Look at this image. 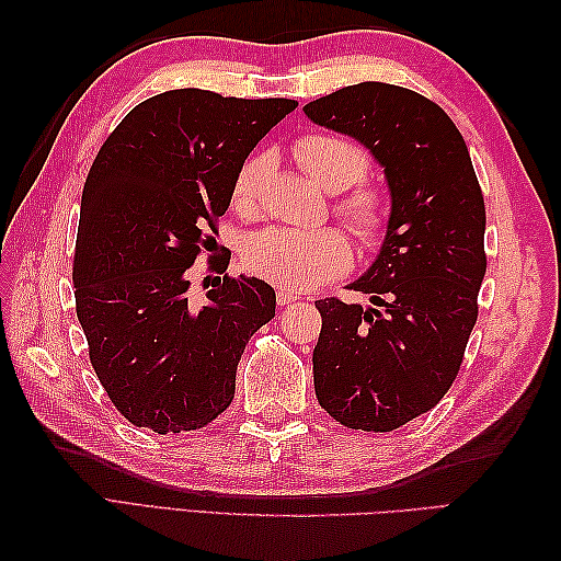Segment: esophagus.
Segmentation results:
<instances>
[{"instance_id": "obj_1", "label": "esophagus", "mask_w": 561, "mask_h": 561, "mask_svg": "<svg viewBox=\"0 0 561 561\" xmlns=\"http://www.w3.org/2000/svg\"><path fill=\"white\" fill-rule=\"evenodd\" d=\"M277 301H279V306H291L296 301H301V296L296 294V291H289V289H279L277 291Z\"/></svg>"}]
</instances>
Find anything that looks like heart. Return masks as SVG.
Listing matches in <instances>:
<instances>
[{"label":"heart","mask_w":561,"mask_h":561,"mask_svg":"<svg viewBox=\"0 0 561 561\" xmlns=\"http://www.w3.org/2000/svg\"><path fill=\"white\" fill-rule=\"evenodd\" d=\"M296 159L304 171L330 193L359 183L368 169V157L354 141L337 135H306L296 141ZM270 153L248 159L233 181V205L243 211L255 207L262 181L270 171ZM340 211L364 241H374L388 221V197L380 190H356L342 199ZM243 265L250 274L274 287L308 291L328 279L340 277L352 265L350 241L337 229H265L248 238Z\"/></svg>","instance_id":"b5f03b06"}]
</instances>
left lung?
<instances>
[{
    "label": "left lung",
    "mask_w": 561,
    "mask_h": 561,
    "mask_svg": "<svg viewBox=\"0 0 561 561\" xmlns=\"http://www.w3.org/2000/svg\"><path fill=\"white\" fill-rule=\"evenodd\" d=\"M383 169L386 238L350 289L371 306L316 301L313 383L332 420L392 432L436 408L456 380L484 279V199L450 117L410 89L364 81L304 105Z\"/></svg>",
    "instance_id": "obj_1"
}]
</instances>
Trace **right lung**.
Returning <instances> with one entry per match:
<instances>
[{
  "label": "right lung",
  "instance_id": "obj_1",
  "mask_svg": "<svg viewBox=\"0 0 561 561\" xmlns=\"http://www.w3.org/2000/svg\"><path fill=\"white\" fill-rule=\"evenodd\" d=\"M296 105L165 91L135 105L93 161L71 270L77 318L93 371L135 426L193 432L231 404L238 362L277 296L241 274L193 304L187 270L211 250L207 226L229 209L248 153Z\"/></svg>",
  "mask_w": 561,
  "mask_h": 561
}]
</instances>
